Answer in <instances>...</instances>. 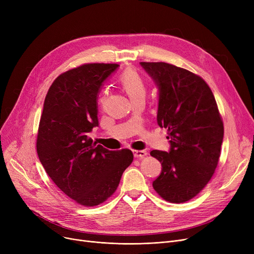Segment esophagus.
<instances>
[{
	"label": "esophagus",
	"mask_w": 254,
	"mask_h": 254,
	"mask_svg": "<svg viewBox=\"0 0 254 254\" xmlns=\"http://www.w3.org/2000/svg\"><path fill=\"white\" fill-rule=\"evenodd\" d=\"M132 153H134V156L137 158H143L144 156L147 155V152H146L145 150H134L132 151Z\"/></svg>",
	"instance_id": "34e87169"
}]
</instances>
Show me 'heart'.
Instances as JSON below:
<instances>
[{"label": "heart", "instance_id": "heart-1", "mask_svg": "<svg viewBox=\"0 0 254 254\" xmlns=\"http://www.w3.org/2000/svg\"><path fill=\"white\" fill-rule=\"evenodd\" d=\"M120 83L127 91L130 100L134 102L136 100H144L146 96V87L143 79L139 73L134 69H127L120 76ZM101 104H104L105 97L100 100Z\"/></svg>", "mask_w": 254, "mask_h": 254}]
</instances>
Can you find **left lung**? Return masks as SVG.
<instances>
[{"instance_id":"obj_1","label":"left lung","mask_w":254,"mask_h":254,"mask_svg":"<svg viewBox=\"0 0 254 254\" xmlns=\"http://www.w3.org/2000/svg\"><path fill=\"white\" fill-rule=\"evenodd\" d=\"M158 88L157 125L168 129L169 152L152 150L162 163L154 190L170 203L190 201L217 167L223 124L214 96L199 76L167 63H140Z\"/></svg>"}]
</instances>
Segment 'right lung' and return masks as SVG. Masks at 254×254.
Returning <instances> with one entry per match:
<instances>
[{
  "label": "right lung",
  "instance_id": "add662e5",
  "mask_svg": "<svg viewBox=\"0 0 254 254\" xmlns=\"http://www.w3.org/2000/svg\"><path fill=\"white\" fill-rule=\"evenodd\" d=\"M116 64H86L61 74L43 106L37 153L58 188L80 205L104 203L131 164L129 149L110 151L88 134L99 126L98 96Z\"/></svg>",
  "mask_w": 254,
  "mask_h": 254
}]
</instances>
